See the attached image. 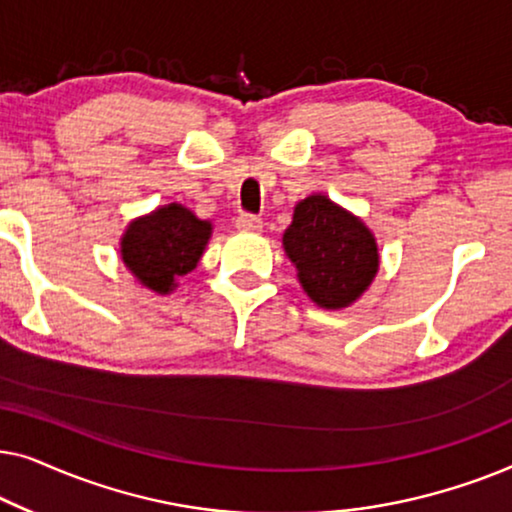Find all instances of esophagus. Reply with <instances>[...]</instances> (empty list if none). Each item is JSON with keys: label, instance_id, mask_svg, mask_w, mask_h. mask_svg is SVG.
Wrapping results in <instances>:
<instances>
[{"label": "esophagus", "instance_id": "obj_1", "mask_svg": "<svg viewBox=\"0 0 512 512\" xmlns=\"http://www.w3.org/2000/svg\"><path fill=\"white\" fill-rule=\"evenodd\" d=\"M235 228L242 230V233H258L263 228V221L254 214H240L235 219Z\"/></svg>", "mask_w": 512, "mask_h": 512}]
</instances>
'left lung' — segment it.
Segmentation results:
<instances>
[{"instance_id": "1", "label": "left lung", "mask_w": 512, "mask_h": 512, "mask_svg": "<svg viewBox=\"0 0 512 512\" xmlns=\"http://www.w3.org/2000/svg\"><path fill=\"white\" fill-rule=\"evenodd\" d=\"M282 242L300 286L326 310L359 300L380 268L377 242L366 223L321 193L298 202Z\"/></svg>"}]
</instances>
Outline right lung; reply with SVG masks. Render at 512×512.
<instances>
[{
  "label": "right lung",
  "mask_w": 512,
  "mask_h": 512,
  "mask_svg": "<svg viewBox=\"0 0 512 512\" xmlns=\"http://www.w3.org/2000/svg\"><path fill=\"white\" fill-rule=\"evenodd\" d=\"M212 237V223L202 221L184 205L158 207L139 216L121 237V258L137 282L167 296L198 265Z\"/></svg>",
  "instance_id": "right-lung-1"
}]
</instances>
